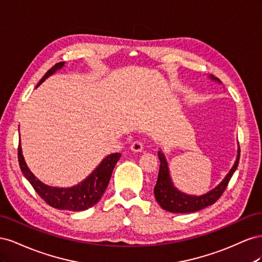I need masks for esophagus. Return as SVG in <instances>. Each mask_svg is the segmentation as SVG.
<instances>
[{"instance_id":"esophagus-1","label":"esophagus","mask_w":262,"mask_h":262,"mask_svg":"<svg viewBox=\"0 0 262 262\" xmlns=\"http://www.w3.org/2000/svg\"><path fill=\"white\" fill-rule=\"evenodd\" d=\"M131 149L133 152H141L143 149V143L141 141H134L131 144Z\"/></svg>"}]
</instances>
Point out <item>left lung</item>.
I'll list each match as a JSON object with an SVG mask.
<instances>
[{
  "instance_id": "obj_1",
  "label": "left lung",
  "mask_w": 262,
  "mask_h": 262,
  "mask_svg": "<svg viewBox=\"0 0 262 262\" xmlns=\"http://www.w3.org/2000/svg\"><path fill=\"white\" fill-rule=\"evenodd\" d=\"M239 157L241 148L238 149V155H237V160L233 166V168L227 173L225 179L215 189H213L212 191L208 192L207 194L195 196L182 193L172 186L169 177L167 162H166L165 156L161 150H158V158H160L161 165L160 171H158L157 182L154 188L156 201L164 210L172 213H191L200 211L209 207V205H212L220 199L221 195L225 191L229 180H231L233 173L237 169V166H238Z\"/></svg>"
}]
</instances>
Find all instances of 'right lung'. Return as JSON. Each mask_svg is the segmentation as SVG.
<instances>
[{
	"instance_id": "1",
	"label": "right lung",
	"mask_w": 262,
	"mask_h": 262,
	"mask_svg": "<svg viewBox=\"0 0 262 262\" xmlns=\"http://www.w3.org/2000/svg\"><path fill=\"white\" fill-rule=\"evenodd\" d=\"M64 64V62H59L45 74L38 85H40L47 77L53 74L58 69H61ZM37 85V86H38ZM18 163L21 172L24 173L30 185L33 186L35 191L39 196L50 207L57 208L60 210H69V211H84L92 208L96 204L101 195L104 194L105 190L109 184L110 177H112L113 170L117 162L120 158V153L110 154L104 161L100 163L98 167L93 171L92 175L87 177L80 185L72 188H52L43 185L41 181H39L26 166L24 157L21 155V147L18 144Z\"/></svg>"
}]
</instances>
